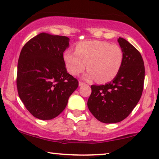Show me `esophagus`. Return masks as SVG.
I'll return each instance as SVG.
<instances>
[{
    "label": "esophagus",
    "instance_id": "esophagus-1",
    "mask_svg": "<svg viewBox=\"0 0 159 159\" xmlns=\"http://www.w3.org/2000/svg\"><path fill=\"white\" fill-rule=\"evenodd\" d=\"M85 83H84V82H81V81H80L79 82V85L81 87V86H83V85H85Z\"/></svg>",
    "mask_w": 159,
    "mask_h": 159
}]
</instances>
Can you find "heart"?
Wrapping results in <instances>:
<instances>
[{"label": "heart", "mask_w": 159, "mask_h": 159, "mask_svg": "<svg viewBox=\"0 0 159 159\" xmlns=\"http://www.w3.org/2000/svg\"><path fill=\"white\" fill-rule=\"evenodd\" d=\"M64 61L66 70L73 76L89 69L84 77L97 78L98 82H108L116 77L122 65L124 54L121 47L106 41L88 40L76 45L75 53L64 51ZM87 65H86V64Z\"/></svg>", "instance_id": "b5f03b06"}]
</instances>
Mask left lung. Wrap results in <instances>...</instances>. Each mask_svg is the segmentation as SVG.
<instances>
[{
	"mask_svg": "<svg viewBox=\"0 0 159 159\" xmlns=\"http://www.w3.org/2000/svg\"><path fill=\"white\" fill-rule=\"evenodd\" d=\"M118 42L124 58L120 71L112 82L104 85H92L88 101L89 110L98 120L116 123L129 116L142 95L145 66L138 50L122 38Z\"/></svg>",
	"mask_w": 159,
	"mask_h": 159,
	"instance_id": "1",
	"label": "left lung"
}]
</instances>
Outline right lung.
I'll return each instance as SVG.
<instances>
[{"mask_svg":"<svg viewBox=\"0 0 159 159\" xmlns=\"http://www.w3.org/2000/svg\"><path fill=\"white\" fill-rule=\"evenodd\" d=\"M65 36L40 33L24 45L17 65L19 96L32 116L49 120L58 116L79 85L67 73L63 54L69 47Z\"/></svg>","mask_w":159,"mask_h":159,"instance_id":"1","label":"right lung"}]
</instances>
